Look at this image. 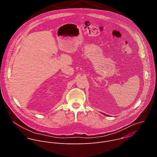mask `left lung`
<instances>
[{"mask_svg": "<svg viewBox=\"0 0 157 157\" xmlns=\"http://www.w3.org/2000/svg\"><path fill=\"white\" fill-rule=\"evenodd\" d=\"M103 114H104V115H106V114H105V113H103Z\"/></svg>", "mask_w": 157, "mask_h": 157, "instance_id": "1", "label": "left lung"}]
</instances>
